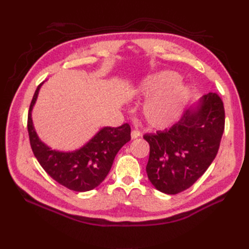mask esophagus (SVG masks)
Returning a JSON list of instances; mask_svg holds the SVG:
<instances>
[{"label": "esophagus", "instance_id": "34e87169", "mask_svg": "<svg viewBox=\"0 0 249 249\" xmlns=\"http://www.w3.org/2000/svg\"><path fill=\"white\" fill-rule=\"evenodd\" d=\"M140 136H141L140 131H138V130H133V131H132V133H131L132 139H136V138H138V137H140Z\"/></svg>", "mask_w": 249, "mask_h": 249}]
</instances>
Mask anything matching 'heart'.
Here are the masks:
<instances>
[{"instance_id": "1", "label": "heart", "mask_w": 249, "mask_h": 249, "mask_svg": "<svg viewBox=\"0 0 249 249\" xmlns=\"http://www.w3.org/2000/svg\"><path fill=\"white\" fill-rule=\"evenodd\" d=\"M178 76L172 71H163L143 81L137 94L150 97L143 113L149 124L166 126L179 116L189 97V89L178 83Z\"/></svg>"}]
</instances>
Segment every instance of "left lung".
<instances>
[{"instance_id": "left-lung-1", "label": "left lung", "mask_w": 249, "mask_h": 249, "mask_svg": "<svg viewBox=\"0 0 249 249\" xmlns=\"http://www.w3.org/2000/svg\"><path fill=\"white\" fill-rule=\"evenodd\" d=\"M225 112L215 92L203 95L200 106L188 111L169 129L145 134L149 144L146 173L158 190L178 194L206 172L220 146Z\"/></svg>"}]
</instances>
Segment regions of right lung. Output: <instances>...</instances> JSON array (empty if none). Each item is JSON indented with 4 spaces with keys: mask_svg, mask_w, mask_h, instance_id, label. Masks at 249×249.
<instances>
[{
    "mask_svg": "<svg viewBox=\"0 0 249 249\" xmlns=\"http://www.w3.org/2000/svg\"><path fill=\"white\" fill-rule=\"evenodd\" d=\"M42 83L37 87L28 113V133L32 152L48 175L67 189L85 192L106 178L118 150L131 140V126L104 127L85 146L73 153L50 149L38 139L32 124L31 110Z\"/></svg>",
    "mask_w": 249,
    "mask_h": 249,
    "instance_id": "1",
    "label": "right lung"
}]
</instances>
